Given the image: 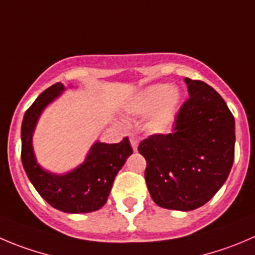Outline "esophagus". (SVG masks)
<instances>
[{
    "mask_svg": "<svg viewBox=\"0 0 255 255\" xmlns=\"http://www.w3.org/2000/svg\"><path fill=\"white\" fill-rule=\"evenodd\" d=\"M130 144H131L132 150H134V151H136V150H137V145H139V141H137V140L135 139V137H131V139H130Z\"/></svg>",
    "mask_w": 255,
    "mask_h": 255,
    "instance_id": "esophagus-1",
    "label": "esophagus"
}]
</instances>
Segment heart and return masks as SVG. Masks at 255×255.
Returning a JSON list of instances; mask_svg holds the SVG:
<instances>
[{
    "label": "heart",
    "mask_w": 255,
    "mask_h": 255,
    "mask_svg": "<svg viewBox=\"0 0 255 255\" xmlns=\"http://www.w3.org/2000/svg\"><path fill=\"white\" fill-rule=\"evenodd\" d=\"M180 91L166 84L145 87L131 105L135 115L146 116L147 129L154 134H168L173 129L180 103Z\"/></svg>",
    "instance_id": "obj_1"
}]
</instances>
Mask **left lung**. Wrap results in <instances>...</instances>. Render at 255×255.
I'll use <instances>...</instances> for the list:
<instances>
[{
  "label": "left lung",
  "mask_w": 255,
  "mask_h": 255,
  "mask_svg": "<svg viewBox=\"0 0 255 255\" xmlns=\"http://www.w3.org/2000/svg\"><path fill=\"white\" fill-rule=\"evenodd\" d=\"M189 99L168 135L142 140L145 180L152 200L165 209L202 207L227 180L234 161L235 121L222 96L208 84L184 79Z\"/></svg>",
  "instance_id": "left-lung-1"
}]
</instances>
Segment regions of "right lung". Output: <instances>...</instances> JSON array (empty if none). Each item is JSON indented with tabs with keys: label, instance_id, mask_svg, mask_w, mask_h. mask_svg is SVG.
<instances>
[{
	"label": "right lung",
	"instance_id": "add662e5",
	"mask_svg": "<svg viewBox=\"0 0 255 255\" xmlns=\"http://www.w3.org/2000/svg\"><path fill=\"white\" fill-rule=\"evenodd\" d=\"M65 90L61 82L52 85L38 95L25 113L21 126V160L32 185L51 207L71 214L91 213L108 202L115 176L132 154V149L128 137L118 144L96 141L90 147L85 161L72 170L55 174L43 169L33 151V132L42 111Z\"/></svg>",
	"mask_w": 255,
	"mask_h": 255
}]
</instances>
